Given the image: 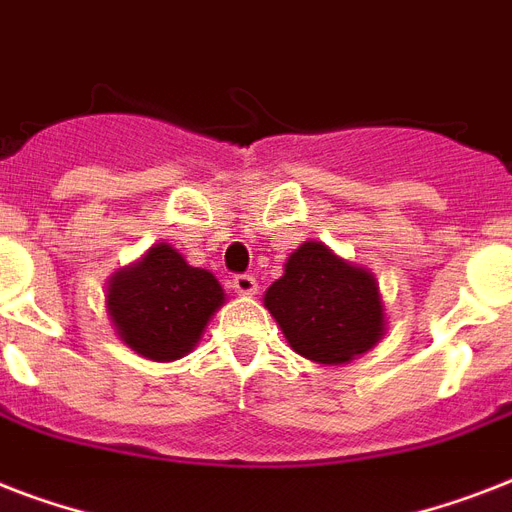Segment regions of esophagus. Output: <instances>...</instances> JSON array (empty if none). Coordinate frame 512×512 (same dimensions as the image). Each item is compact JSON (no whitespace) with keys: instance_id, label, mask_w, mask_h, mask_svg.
Wrapping results in <instances>:
<instances>
[{"instance_id":"34e87169","label":"esophagus","mask_w":512,"mask_h":512,"mask_svg":"<svg viewBox=\"0 0 512 512\" xmlns=\"http://www.w3.org/2000/svg\"><path fill=\"white\" fill-rule=\"evenodd\" d=\"M231 284L239 295H257V279L255 276H249V273H236Z\"/></svg>"}]
</instances>
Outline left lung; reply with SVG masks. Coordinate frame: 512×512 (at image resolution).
<instances>
[{"mask_svg": "<svg viewBox=\"0 0 512 512\" xmlns=\"http://www.w3.org/2000/svg\"><path fill=\"white\" fill-rule=\"evenodd\" d=\"M265 308L292 350L316 364H348L385 335L377 279L321 241L289 255L284 276L265 292Z\"/></svg>", "mask_w": 512, "mask_h": 512, "instance_id": "obj_1", "label": "left lung"}]
</instances>
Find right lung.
<instances>
[{
	"label": "right lung",
	"instance_id": "right-lung-1",
	"mask_svg": "<svg viewBox=\"0 0 512 512\" xmlns=\"http://www.w3.org/2000/svg\"><path fill=\"white\" fill-rule=\"evenodd\" d=\"M223 300L212 273L188 265L162 241L111 276L106 308L124 345L151 361H175L191 353Z\"/></svg>",
	"mask_w": 512,
	"mask_h": 512
}]
</instances>
